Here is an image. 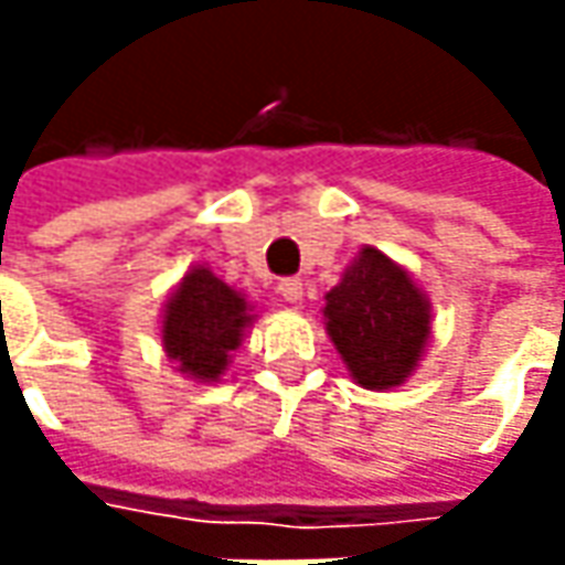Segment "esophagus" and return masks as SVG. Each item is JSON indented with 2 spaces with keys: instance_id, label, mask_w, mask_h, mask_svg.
Returning <instances> with one entry per match:
<instances>
[{
  "instance_id": "1",
  "label": "esophagus",
  "mask_w": 565,
  "mask_h": 565,
  "mask_svg": "<svg viewBox=\"0 0 565 565\" xmlns=\"http://www.w3.org/2000/svg\"><path fill=\"white\" fill-rule=\"evenodd\" d=\"M276 292L282 295V301H289V305H301V298H305V282H301V279H282V282L276 286Z\"/></svg>"
}]
</instances>
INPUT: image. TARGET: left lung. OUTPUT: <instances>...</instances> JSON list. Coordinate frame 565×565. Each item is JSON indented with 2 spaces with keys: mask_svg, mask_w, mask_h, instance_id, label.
<instances>
[{
  "mask_svg": "<svg viewBox=\"0 0 565 565\" xmlns=\"http://www.w3.org/2000/svg\"><path fill=\"white\" fill-rule=\"evenodd\" d=\"M323 327L349 377L386 393L412 377L434 339V305L408 267L361 245L342 279L323 295Z\"/></svg>",
  "mask_w": 565,
  "mask_h": 565,
  "instance_id": "1",
  "label": "left lung"
}]
</instances>
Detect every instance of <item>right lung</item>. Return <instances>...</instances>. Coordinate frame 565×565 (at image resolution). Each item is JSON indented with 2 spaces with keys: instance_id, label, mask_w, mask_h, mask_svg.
<instances>
[{
  "instance_id": "obj_1",
  "label": "right lung",
  "mask_w": 565,
  "mask_h": 565,
  "mask_svg": "<svg viewBox=\"0 0 565 565\" xmlns=\"http://www.w3.org/2000/svg\"><path fill=\"white\" fill-rule=\"evenodd\" d=\"M254 320L257 305L248 295L228 286L206 264H191L166 295L160 342L182 377L220 383Z\"/></svg>"
}]
</instances>
